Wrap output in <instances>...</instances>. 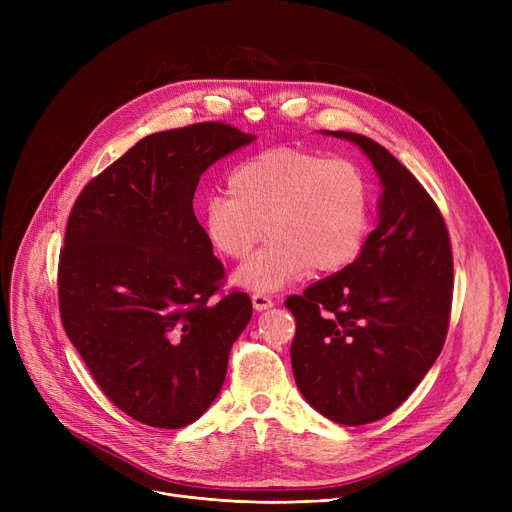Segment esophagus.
Wrapping results in <instances>:
<instances>
[{
    "label": "esophagus",
    "mask_w": 512,
    "mask_h": 512,
    "mask_svg": "<svg viewBox=\"0 0 512 512\" xmlns=\"http://www.w3.org/2000/svg\"><path fill=\"white\" fill-rule=\"evenodd\" d=\"M251 303H253L255 311H265V309H272L274 307V301L270 297H265V294H253Z\"/></svg>",
    "instance_id": "1"
}]
</instances>
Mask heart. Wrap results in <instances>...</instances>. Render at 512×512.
<instances>
[{"label":"heart","mask_w":512,"mask_h":512,"mask_svg":"<svg viewBox=\"0 0 512 512\" xmlns=\"http://www.w3.org/2000/svg\"><path fill=\"white\" fill-rule=\"evenodd\" d=\"M230 197L203 209L209 245L228 259L247 257L267 232V247L242 263L234 284L276 292L311 270L328 276L351 265L371 226V191L348 159L276 147L253 155L228 178Z\"/></svg>","instance_id":"obj_1"}]
</instances>
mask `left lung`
Listing matches in <instances>:
<instances>
[{
	"mask_svg": "<svg viewBox=\"0 0 512 512\" xmlns=\"http://www.w3.org/2000/svg\"><path fill=\"white\" fill-rule=\"evenodd\" d=\"M357 145L380 178L378 226L342 272L286 299L297 319L292 373L309 405L342 425L398 409L442 351L452 303V251L436 203L400 161L363 134L321 130Z\"/></svg>",
	"mask_w": 512,
	"mask_h": 512,
	"instance_id": "1",
	"label": "left lung"
}]
</instances>
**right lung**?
Masks as SVG:
<instances>
[{
    "instance_id": "1",
    "label": "right lung",
    "mask_w": 512,
    "mask_h": 512,
    "mask_svg": "<svg viewBox=\"0 0 512 512\" xmlns=\"http://www.w3.org/2000/svg\"><path fill=\"white\" fill-rule=\"evenodd\" d=\"M253 141L222 122L149 134L72 207L58 267L64 330L103 394L145 425L197 421L251 321L245 292L209 301L224 265L193 197L209 166Z\"/></svg>"
}]
</instances>
